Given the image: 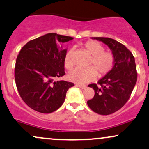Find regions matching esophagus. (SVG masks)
<instances>
[{
  "instance_id": "1",
  "label": "esophagus",
  "mask_w": 149,
  "mask_h": 149,
  "mask_svg": "<svg viewBox=\"0 0 149 149\" xmlns=\"http://www.w3.org/2000/svg\"><path fill=\"white\" fill-rule=\"evenodd\" d=\"M76 86H77L81 88H86V86L84 85V84H76Z\"/></svg>"
}]
</instances>
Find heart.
Listing matches in <instances>:
<instances>
[{
    "label": "heart",
    "instance_id": "obj_1",
    "mask_svg": "<svg viewBox=\"0 0 149 149\" xmlns=\"http://www.w3.org/2000/svg\"><path fill=\"white\" fill-rule=\"evenodd\" d=\"M84 48L91 58L88 64V68H75L68 74V79L73 82L85 84L91 81L98 76L103 78L109 74L115 65V56L109 51H104V46L96 40H88L84 45ZM64 67L70 70L73 68L72 50H69L64 57Z\"/></svg>",
    "mask_w": 149,
    "mask_h": 149
}]
</instances>
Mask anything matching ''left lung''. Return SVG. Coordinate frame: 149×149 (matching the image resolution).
<instances>
[{
	"instance_id": "obj_1",
	"label": "left lung",
	"mask_w": 149,
	"mask_h": 149,
	"mask_svg": "<svg viewBox=\"0 0 149 149\" xmlns=\"http://www.w3.org/2000/svg\"><path fill=\"white\" fill-rule=\"evenodd\" d=\"M110 48L116 61L111 71L98 81L89 84L95 95L87 101L93 111L100 115H109L121 109L129 99L137 81L135 58L124 45L110 38L94 37Z\"/></svg>"
}]
</instances>
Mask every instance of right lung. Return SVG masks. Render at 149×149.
Segmentation results:
<instances>
[{
	"label": "right lung",
	"instance_id": "1",
	"mask_svg": "<svg viewBox=\"0 0 149 149\" xmlns=\"http://www.w3.org/2000/svg\"><path fill=\"white\" fill-rule=\"evenodd\" d=\"M73 39L51 33L30 40L21 48L15 62V84L20 96L33 110L42 113L55 111L74 86L68 81H55L65 74L66 49H63L61 43Z\"/></svg>",
	"mask_w": 149,
	"mask_h": 149
}]
</instances>
